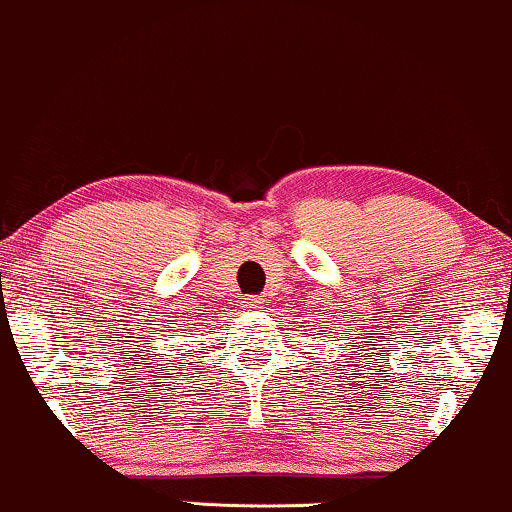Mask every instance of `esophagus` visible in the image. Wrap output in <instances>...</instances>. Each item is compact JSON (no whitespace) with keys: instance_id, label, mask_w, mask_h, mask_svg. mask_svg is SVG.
I'll return each instance as SVG.
<instances>
[{"instance_id":"obj_1","label":"esophagus","mask_w":512,"mask_h":512,"mask_svg":"<svg viewBox=\"0 0 512 512\" xmlns=\"http://www.w3.org/2000/svg\"><path fill=\"white\" fill-rule=\"evenodd\" d=\"M243 304H246V308H262V299H259V297H248L246 301H243Z\"/></svg>"}]
</instances>
